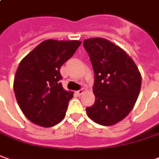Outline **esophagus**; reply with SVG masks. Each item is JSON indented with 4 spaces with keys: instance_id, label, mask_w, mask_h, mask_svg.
Masks as SVG:
<instances>
[{
    "instance_id": "esophagus-1",
    "label": "esophagus",
    "mask_w": 159,
    "mask_h": 159,
    "mask_svg": "<svg viewBox=\"0 0 159 159\" xmlns=\"http://www.w3.org/2000/svg\"><path fill=\"white\" fill-rule=\"evenodd\" d=\"M75 93L77 94L78 96H80V95H82V94L84 93V89H79V90H77Z\"/></svg>"
}]
</instances>
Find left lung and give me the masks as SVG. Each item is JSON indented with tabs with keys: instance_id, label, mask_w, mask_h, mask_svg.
Segmentation results:
<instances>
[{
	"instance_id": "1",
	"label": "left lung",
	"mask_w": 159,
	"mask_h": 159,
	"mask_svg": "<svg viewBox=\"0 0 159 159\" xmlns=\"http://www.w3.org/2000/svg\"><path fill=\"white\" fill-rule=\"evenodd\" d=\"M92 64L95 103L89 117L101 125H115L132 110L141 89V74L124 49L103 38L84 41Z\"/></svg>"
}]
</instances>
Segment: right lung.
Returning <instances> with one entry per match:
<instances>
[{"instance_id": "add662e5", "label": "right lung", "mask_w": 159, "mask_h": 159, "mask_svg": "<svg viewBox=\"0 0 159 159\" xmlns=\"http://www.w3.org/2000/svg\"><path fill=\"white\" fill-rule=\"evenodd\" d=\"M81 43L46 40L20 61L14 90L20 110L32 123L52 127L64 118L73 92L62 88L60 69Z\"/></svg>"}]
</instances>
